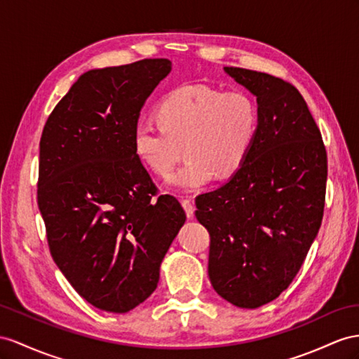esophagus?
Instances as JSON below:
<instances>
[{
	"instance_id": "esophagus-1",
	"label": "esophagus",
	"mask_w": 359,
	"mask_h": 359,
	"mask_svg": "<svg viewBox=\"0 0 359 359\" xmlns=\"http://www.w3.org/2000/svg\"><path fill=\"white\" fill-rule=\"evenodd\" d=\"M182 206L185 208V212H187L188 218H192V215H194V203H192V200L182 198Z\"/></svg>"
}]
</instances>
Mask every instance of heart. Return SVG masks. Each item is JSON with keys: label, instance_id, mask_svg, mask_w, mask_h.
I'll list each match as a JSON object with an SVG mask.
<instances>
[{"label": "heart", "instance_id": "heart-1", "mask_svg": "<svg viewBox=\"0 0 359 359\" xmlns=\"http://www.w3.org/2000/svg\"><path fill=\"white\" fill-rule=\"evenodd\" d=\"M154 114L158 123L140 121L135 127V153L153 174L165 177L185 151L187 162L170 179L185 191L206 185L214 174L223 179L240 170L259 123L255 101L244 92L205 85L168 92Z\"/></svg>", "mask_w": 359, "mask_h": 359}]
</instances>
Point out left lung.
<instances>
[{"label": "left lung", "mask_w": 359, "mask_h": 359, "mask_svg": "<svg viewBox=\"0 0 359 359\" xmlns=\"http://www.w3.org/2000/svg\"><path fill=\"white\" fill-rule=\"evenodd\" d=\"M224 71L258 98V132L232 179L196 197V217L210 236L214 290L238 308L255 309L290 287L316 240L327 154L296 86L253 69Z\"/></svg>", "instance_id": "obj_1"}]
</instances>
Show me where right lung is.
<instances>
[{"mask_svg": "<svg viewBox=\"0 0 359 359\" xmlns=\"http://www.w3.org/2000/svg\"><path fill=\"white\" fill-rule=\"evenodd\" d=\"M168 59L92 69L53 109L39 142L38 206L54 262L81 297L124 314L158 287L187 219L137 158L133 132Z\"/></svg>", "mask_w": 359, "mask_h": 359, "instance_id": "1", "label": "right lung"}]
</instances>
